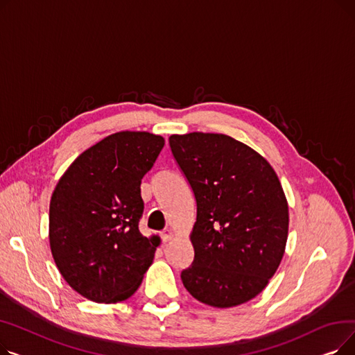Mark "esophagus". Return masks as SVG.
<instances>
[{
	"instance_id": "34e87169",
	"label": "esophagus",
	"mask_w": 355,
	"mask_h": 355,
	"mask_svg": "<svg viewBox=\"0 0 355 355\" xmlns=\"http://www.w3.org/2000/svg\"><path fill=\"white\" fill-rule=\"evenodd\" d=\"M173 232L171 230H165V232H162L161 233V239H162V241H168V240H171L173 239Z\"/></svg>"
}]
</instances>
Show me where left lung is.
Here are the masks:
<instances>
[{
	"label": "left lung",
	"mask_w": 355,
	"mask_h": 355,
	"mask_svg": "<svg viewBox=\"0 0 355 355\" xmlns=\"http://www.w3.org/2000/svg\"><path fill=\"white\" fill-rule=\"evenodd\" d=\"M196 197L194 260L181 281L197 301L230 308L262 292L285 253L288 202L270 164L223 134L171 135Z\"/></svg>",
	"instance_id": "8db88e82"
}]
</instances>
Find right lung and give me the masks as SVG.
<instances>
[{
  "label": "right lung",
  "instance_id": "right-lung-1",
  "mask_svg": "<svg viewBox=\"0 0 355 355\" xmlns=\"http://www.w3.org/2000/svg\"><path fill=\"white\" fill-rule=\"evenodd\" d=\"M164 138L116 132L79 155L50 201L49 239L64 281L99 304L125 301L151 266L159 239L141 234V180Z\"/></svg>",
  "mask_w": 355,
  "mask_h": 355
}]
</instances>
